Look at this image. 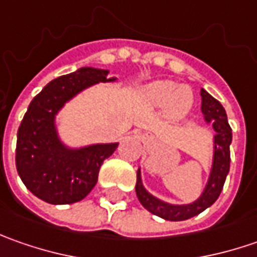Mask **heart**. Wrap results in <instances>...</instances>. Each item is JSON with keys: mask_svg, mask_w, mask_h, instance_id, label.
<instances>
[{"mask_svg": "<svg viewBox=\"0 0 257 257\" xmlns=\"http://www.w3.org/2000/svg\"><path fill=\"white\" fill-rule=\"evenodd\" d=\"M146 101L153 107H166L170 118H182L190 111L194 97L190 87L170 80H157L143 88Z\"/></svg>", "mask_w": 257, "mask_h": 257, "instance_id": "b5f03b06", "label": "heart"}]
</instances>
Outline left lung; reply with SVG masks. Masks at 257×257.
<instances>
[{"label":"left lung","mask_w":257,"mask_h":257,"mask_svg":"<svg viewBox=\"0 0 257 257\" xmlns=\"http://www.w3.org/2000/svg\"><path fill=\"white\" fill-rule=\"evenodd\" d=\"M202 95V113L204 121L212 124L214 136H213V159L210 173L207 177L206 186L202 194L192 203L174 204L164 202L162 199L153 196L143 186L142 170H137V183H136V194L144 209L150 213L170 222H182L193 216L200 214L203 210L210 207L217 200L230 169V143H232V128L227 121V114L223 105L214 97L207 93L204 88L200 91Z\"/></svg>","instance_id":"left-lung-1"}]
</instances>
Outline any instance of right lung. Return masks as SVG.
<instances>
[{"instance_id":"right-lung-1","label":"right lung","mask_w":257,"mask_h":257,"mask_svg":"<svg viewBox=\"0 0 257 257\" xmlns=\"http://www.w3.org/2000/svg\"><path fill=\"white\" fill-rule=\"evenodd\" d=\"M108 70L81 67L71 74L50 81L28 105L17 134L15 164L25 187L50 204L83 200L98 179L103 162L118 143H94L71 147L63 142L57 115L81 91L113 83Z\"/></svg>"}]
</instances>
